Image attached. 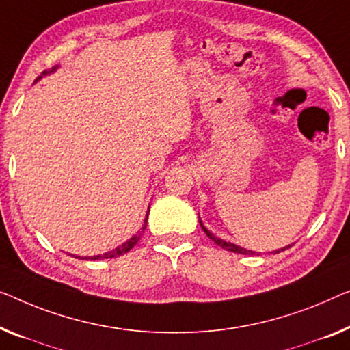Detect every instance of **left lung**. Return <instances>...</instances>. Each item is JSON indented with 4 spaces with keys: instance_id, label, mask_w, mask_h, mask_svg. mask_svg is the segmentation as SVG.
<instances>
[{
    "instance_id": "obj_1",
    "label": "left lung",
    "mask_w": 350,
    "mask_h": 350,
    "mask_svg": "<svg viewBox=\"0 0 350 350\" xmlns=\"http://www.w3.org/2000/svg\"><path fill=\"white\" fill-rule=\"evenodd\" d=\"M200 223H201V221H200ZM201 228H202V231H204V232L207 234V237H208V239H212L213 242H215L217 245H220L221 248L228 250V252H232V253H242V254H250V253H252V254H253V252H248V250L241 248V247H237V245L229 243V242H225V241H221V239L215 237V236H213V234L208 232L204 226H202V223H201ZM286 248H289V247H286ZM283 250H284V248H281V252H283ZM278 252H280V250H278Z\"/></svg>"
}]
</instances>
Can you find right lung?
<instances>
[{"label":"right lung","mask_w":350,"mask_h":350,"mask_svg":"<svg viewBox=\"0 0 350 350\" xmlns=\"http://www.w3.org/2000/svg\"><path fill=\"white\" fill-rule=\"evenodd\" d=\"M53 70H55V69H53ZM44 74H45V72H44ZM146 225H148V217H146V220H144V226H143V229H146ZM138 241H139V234H137V236H133L132 239H130V241H127L125 243H122L121 247L114 248L113 252L105 253V254H98V256H92L91 259L97 260V259H107V258H116V256H121V254L130 252V250H132V248L135 247V245L138 243ZM78 259H80V258H78ZM83 259H88V258H83Z\"/></svg>","instance_id":"obj_1"}]
</instances>
